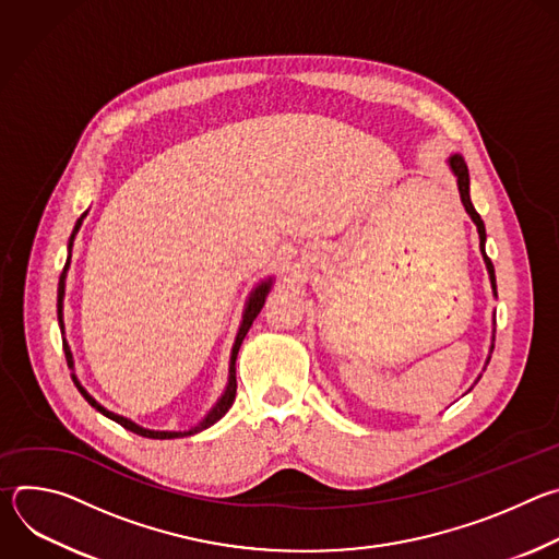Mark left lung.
Returning a JSON list of instances; mask_svg holds the SVG:
<instances>
[{"label":"left lung","mask_w":559,"mask_h":559,"mask_svg":"<svg viewBox=\"0 0 559 559\" xmlns=\"http://www.w3.org/2000/svg\"><path fill=\"white\" fill-rule=\"evenodd\" d=\"M449 168H451V173L455 175V181H457V190H460V199H462V205H464L466 214L471 216V221L475 223V227H477V234H480V252H483V257H485V263H487V270H489V278H491V287H493V294L498 296V292H496V270H493V263H491V259H489V257H487V252H485V241H487V229H485V221L480 218V214L475 212V207H473V203H471V194H468V168H466L464 158H462L460 154H451V156H449Z\"/></svg>","instance_id":"8db88e82"}]
</instances>
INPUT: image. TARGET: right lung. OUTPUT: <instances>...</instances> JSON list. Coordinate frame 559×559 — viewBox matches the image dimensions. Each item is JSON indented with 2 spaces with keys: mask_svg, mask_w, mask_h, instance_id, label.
Instances as JSON below:
<instances>
[{
  "mask_svg": "<svg viewBox=\"0 0 559 559\" xmlns=\"http://www.w3.org/2000/svg\"><path fill=\"white\" fill-rule=\"evenodd\" d=\"M84 216H86V212L82 214V218H79V221L74 223V229H72L70 241H68V252H70V248H72L74 234L79 231V227H82ZM68 261H70V254H68ZM68 261H66V267H63V272H61V276H59V289H57V316H59V328H61V332H63V294H66V270H68ZM270 287H272V278L263 281V283L250 294L248 307H246V311H243V323H241V328H238V334H236V341H234V347H231V356H229V378H227V386H225L223 395L218 397V403L210 409V414H207L197 427H192L190 431H152V429H143V427H139L136 423H132V420H128V418H123V416H119V414H112V412H108L106 407H102V405L95 401V397H93L82 384H79V380H76L74 373H72V380H74L76 389L82 391V395L88 401V405H93L99 414H104L106 418L119 423L123 429H128V431H132V433H136V436L152 438V440H173V438L194 436V433H199V431L212 427L214 423H218V420L227 414V409L234 405V397H236V356H238V349H241V343H243L246 334L250 332V328H252V323H254V318L261 313V309H263V305H265V296H267ZM63 352H66L68 367L72 369V354H70L68 343H63Z\"/></svg>",
  "mask_w": 559,
  "mask_h": 559,
  "instance_id": "add662e5",
  "label": "right lung"
}]
</instances>
